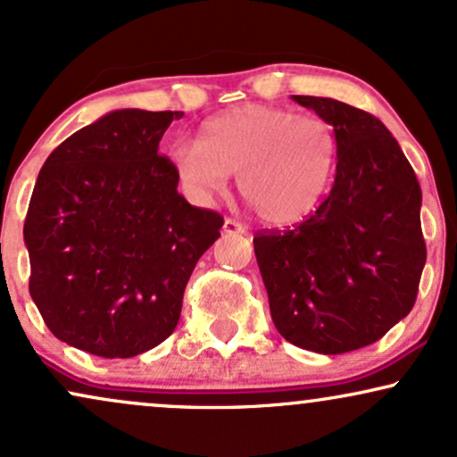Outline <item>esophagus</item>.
<instances>
[{"mask_svg": "<svg viewBox=\"0 0 457 457\" xmlns=\"http://www.w3.org/2000/svg\"><path fill=\"white\" fill-rule=\"evenodd\" d=\"M222 230L227 235H244L245 233V227L241 222H237V220H233V218H227L224 220V227H222Z\"/></svg>", "mask_w": 457, "mask_h": 457, "instance_id": "34e87169", "label": "esophagus"}]
</instances>
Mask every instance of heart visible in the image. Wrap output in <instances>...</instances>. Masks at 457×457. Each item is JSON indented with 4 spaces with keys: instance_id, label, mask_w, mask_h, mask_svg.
I'll use <instances>...</instances> for the list:
<instances>
[{
    "instance_id": "b5f03b06",
    "label": "heart",
    "mask_w": 457,
    "mask_h": 457,
    "mask_svg": "<svg viewBox=\"0 0 457 457\" xmlns=\"http://www.w3.org/2000/svg\"><path fill=\"white\" fill-rule=\"evenodd\" d=\"M169 159L190 195L224 193L228 173H237L239 195L261 222L292 227L328 188L337 142L324 118L245 104L210 118L199 142L173 144Z\"/></svg>"
}]
</instances>
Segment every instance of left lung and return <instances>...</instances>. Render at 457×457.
I'll return each instance as SVG.
<instances>
[{
  "label": "left lung",
  "mask_w": 457,
  "mask_h": 457,
  "mask_svg": "<svg viewBox=\"0 0 457 457\" xmlns=\"http://www.w3.org/2000/svg\"><path fill=\"white\" fill-rule=\"evenodd\" d=\"M292 99L335 127V184L303 222L258 230L254 252L279 335L332 356L379 341L413 309L426 264L421 188L379 118Z\"/></svg>",
  "instance_id": "obj_1"
}]
</instances>
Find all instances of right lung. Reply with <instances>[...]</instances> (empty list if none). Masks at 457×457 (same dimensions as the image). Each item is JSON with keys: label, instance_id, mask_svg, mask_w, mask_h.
Segmentation results:
<instances>
[{"label": "right lung", "instance_id": "right-lung-1", "mask_svg": "<svg viewBox=\"0 0 457 457\" xmlns=\"http://www.w3.org/2000/svg\"><path fill=\"white\" fill-rule=\"evenodd\" d=\"M184 112L116 110L48 156L25 218L29 295L56 339L131 358L176 330L196 261L224 218L178 193L159 154Z\"/></svg>", "mask_w": 457, "mask_h": 457}]
</instances>
